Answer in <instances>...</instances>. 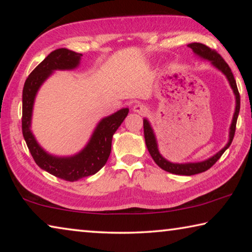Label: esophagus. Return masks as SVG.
<instances>
[{
	"mask_svg": "<svg viewBox=\"0 0 252 252\" xmlns=\"http://www.w3.org/2000/svg\"><path fill=\"white\" fill-rule=\"evenodd\" d=\"M132 110H133L134 112H136V113L144 114L148 111V108L146 105H143L141 103H135L133 106H132Z\"/></svg>",
	"mask_w": 252,
	"mask_h": 252,
	"instance_id": "1",
	"label": "esophagus"
}]
</instances>
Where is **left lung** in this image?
<instances>
[{"instance_id": "left-lung-1", "label": "left lung", "mask_w": 252, "mask_h": 252, "mask_svg": "<svg viewBox=\"0 0 252 252\" xmlns=\"http://www.w3.org/2000/svg\"><path fill=\"white\" fill-rule=\"evenodd\" d=\"M188 46H189L190 49H192L194 54H197L200 58L206 59L208 61H210L213 66L217 67V69L220 70L225 76H227L230 87H231L232 91L234 93V96H236V109H234L232 122H231V126H230L229 141L227 144H225L224 148L221 149L218 153H216L215 156H212L207 160L200 161V162H188V163H173V162L168 161L160 155L159 149H158V143H157L155 132H153L149 121L147 119H144L143 120L144 139H146L148 151L151 155L152 159L155 160L156 163L159 165L161 169H163L164 171H168L173 174H180V176H192V174L207 171L208 169H210L212 165L220 159V157L223 155V152L227 150L232 142L234 132H236L238 114H239V111H240V94H239L236 80H234L231 69H230L229 65L227 64V62L221 58V55L219 53H217V51L210 49L209 46L204 45L202 43H190L188 44Z\"/></svg>"}]
</instances>
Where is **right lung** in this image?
Returning a JSON list of instances; mask_svg holds the SVG:
<instances>
[{
  "label": "right lung",
  "mask_w": 252,
  "mask_h": 252,
  "mask_svg": "<svg viewBox=\"0 0 252 252\" xmlns=\"http://www.w3.org/2000/svg\"><path fill=\"white\" fill-rule=\"evenodd\" d=\"M81 57V53L64 48L51 52L30 73L24 83L22 94V133L34 161L46 172L71 182L95 174L106 163L111 153L112 136L129 113V109L125 108L102 119L83 150L72 157H55L41 148L31 131L32 111L36 93L53 71L75 69L80 64Z\"/></svg>",
  "instance_id": "obj_1"
}]
</instances>
